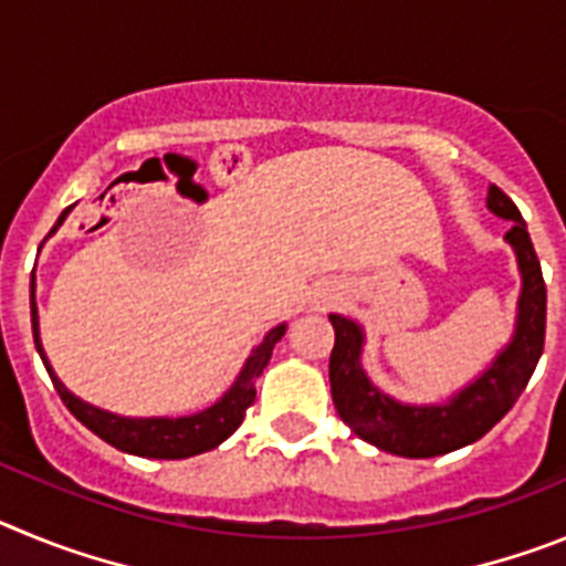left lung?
<instances>
[{"label":"left lung","instance_id":"obj_1","mask_svg":"<svg viewBox=\"0 0 566 566\" xmlns=\"http://www.w3.org/2000/svg\"><path fill=\"white\" fill-rule=\"evenodd\" d=\"M488 209L502 221H513L504 240L516 252L522 274L516 326L493 363L451 399L411 405L388 397L363 368V326L343 314H328L334 326V348L328 359L334 408L359 439L379 451L405 459H431L473 444L516 405L536 371L547 326V286L542 277V263L522 212L499 187L488 189Z\"/></svg>","mask_w":566,"mask_h":566}]
</instances>
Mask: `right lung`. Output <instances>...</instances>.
Listing matches in <instances>:
<instances>
[{"instance_id":"add662e5","label":"right lung","mask_w":566,"mask_h":566,"mask_svg":"<svg viewBox=\"0 0 566 566\" xmlns=\"http://www.w3.org/2000/svg\"><path fill=\"white\" fill-rule=\"evenodd\" d=\"M67 212L70 209H64L56 227H62ZM56 227H53V232H56ZM30 319H33V339H36L39 357H42L50 379L56 385L62 402L67 405V411L107 444L144 459H187L212 451L221 442H227L238 431L240 422H243V413H247L249 405L254 402V394H258L254 391V382H258V377L263 374L269 359H272L274 345L286 334V323H280V326H274L266 337L260 339L247 357V363H243V368H240L238 377H234V382L229 385V391L214 405L203 408V411L189 413V417H118V413L102 411L96 405L78 399L56 377L42 348V337H39L36 286H30Z\"/></svg>"}]
</instances>
